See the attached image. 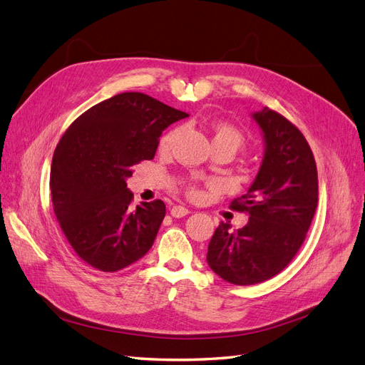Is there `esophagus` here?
Listing matches in <instances>:
<instances>
[{
	"mask_svg": "<svg viewBox=\"0 0 365 365\" xmlns=\"http://www.w3.org/2000/svg\"><path fill=\"white\" fill-rule=\"evenodd\" d=\"M189 213H190L189 208H185L182 205H173L172 210H170V215L173 217H184V216H187Z\"/></svg>",
	"mask_w": 365,
	"mask_h": 365,
	"instance_id": "esophagus-1",
	"label": "esophagus"
}]
</instances>
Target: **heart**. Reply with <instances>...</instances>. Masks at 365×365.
I'll return each instance as SVG.
<instances>
[{"instance_id": "b5f03b06", "label": "heart", "mask_w": 365, "mask_h": 365, "mask_svg": "<svg viewBox=\"0 0 365 365\" xmlns=\"http://www.w3.org/2000/svg\"><path fill=\"white\" fill-rule=\"evenodd\" d=\"M175 137H176V129H172L168 132V134H164L160 141V150L168 152L172 146ZM244 143H245V138L237 128L231 126L228 123H216L213 126V145H227L236 153L242 146H244ZM185 192L190 197H197L201 195L200 187L192 181L185 182Z\"/></svg>"}]
</instances>
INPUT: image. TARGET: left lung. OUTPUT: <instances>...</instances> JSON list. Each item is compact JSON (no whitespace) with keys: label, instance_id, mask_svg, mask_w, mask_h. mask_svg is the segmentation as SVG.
<instances>
[{"label":"left lung","instance_id":"obj_1","mask_svg":"<svg viewBox=\"0 0 365 365\" xmlns=\"http://www.w3.org/2000/svg\"><path fill=\"white\" fill-rule=\"evenodd\" d=\"M252 117L267 149L248 192L230 205L248 213L250 220L236 233L220 222L207 252L210 268L237 286L267 282L288 267L318 204L317 164L302 130L268 106Z\"/></svg>","mask_w":365,"mask_h":365}]
</instances>
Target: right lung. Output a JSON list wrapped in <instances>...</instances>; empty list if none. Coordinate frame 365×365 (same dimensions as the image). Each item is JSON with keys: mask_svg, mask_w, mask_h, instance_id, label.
Returning <instances> with one entry per match:
<instances>
[{"mask_svg": "<svg viewBox=\"0 0 365 365\" xmlns=\"http://www.w3.org/2000/svg\"><path fill=\"white\" fill-rule=\"evenodd\" d=\"M185 113L143 93H121L91 106L65 130L50 175L53 212L85 263L115 272L153 245L165 216L161 200L132 207L126 178L152 160L163 130Z\"/></svg>", "mask_w": 365, "mask_h": 365, "instance_id": "obj_1", "label": "right lung"}]
</instances>
